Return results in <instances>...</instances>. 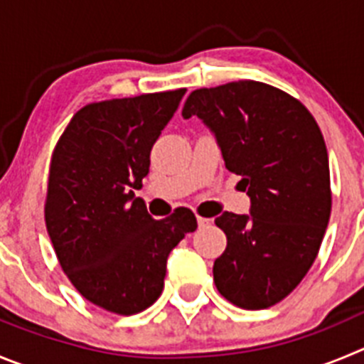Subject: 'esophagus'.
<instances>
[{
  "instance_id": "obj_1",
  "label": "esophagus",
  "mask_w": 364,
  "mask_h": 364,
  "mask_svg": "<svg viewBox=\"0 0 364 364\" xmlns=\"http://www.w3.org/2000/svg\"><path fill=\"white\" fill-rule=\"evenodd\" d=\"M198 224H199V226H208V224H210V219H208V217L198 215Z\"/></svg>"
}]
</instances>
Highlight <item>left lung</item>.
<instances>
[{"mask_svg": "<svg viewBox=\"0 0 364 364\" xmlns=\"http://www.w3.org/2000/svg\"><path fill=\"white\" fill-rule=\"evenodd\" d=\"M193 114L215 132L251 199V215L215 219L228 239L213 264L215 287L237 307L267 309L304 280L331 219L323 134L298 98L257 80L192 91L183 118Z\"/></svg>", "mask_w": 364, "mask_h": 364, "instance_id": "8db88e82", "label": "left lung"}]
</instances>
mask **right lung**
Here are the masks:
<instances>
[{
    "mask_svg": "<svg viewBox=\"0 0 364 364\" xmlns=\"http://www.w3.org/2000/svg\"><path fill=\"white\" fill-rule=\"evenodd\" d=\"M185 87L84 105L52 152L44 220L57 260L91 304L120 316L159 298L168 253L198 228L190 208L152 219L134 190Z\"/></svg>",
    "mask_w": 364,
    "mask_h": 364,
    "instance_id": "add662e5",
    "label": "right lung"
}]
</instances>
